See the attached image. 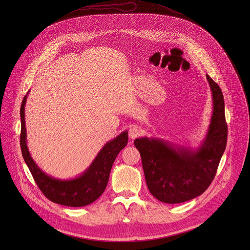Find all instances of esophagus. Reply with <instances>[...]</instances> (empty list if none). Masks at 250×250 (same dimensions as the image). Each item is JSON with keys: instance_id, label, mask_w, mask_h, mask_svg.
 Listing matches in <instances>:
<instances>
[{"instance_id": "34e87169", "label": "esophagus", "mask_w": 250, "mask_h": 250, "mask_svg": "<svg viewBox=\"0 0 250 250\" xmlns=\"http://www.w3.org/2000/svg\"><path fill=\"white\" fill-rule=\"evenodd\" d=\"M141 135H142V129L139 126H133L128 130V137L132 140L139 138Z\"/></svg>"}]
</instances>
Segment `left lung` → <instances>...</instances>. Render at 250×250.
Wrapping results in <instances>:
<instances>
[{
    "label": "left lung",
    "mask_w": 250,
    "mask_h": 250,
    "mask_svg": "<svg viewBox=\"0 0 250 250\" xmlns=\"http://www.w3.org/2000/svg\"><path fill=\"white\" fill-rule=\"evenodd\" d=\"M207 79L214 106L208 134L199 149L174 147L156 138L135 140L148 188L162 203H183L205 192L216 175L226 149L228 128L224 97L213 79L208 75Z\"/></svg>",
    "instance_id": "1"
}]
</instances>
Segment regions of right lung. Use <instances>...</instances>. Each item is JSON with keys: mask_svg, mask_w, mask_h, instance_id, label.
Listing matches in <instances>:
<instances>
[{"mask_svg": "<svg viewBox=\"0 0 250 250\" xmlns=\"http://www.w3.org/2000/svg\"><path fill=\"white\" fill-rule=\"evenodd\" d=\"M26 98L27 95L24 96L20 108V146L24 161L27 164L39 189L49 201L62 206L84 207L95 202L106 188L110 170L116 156L126 146L128 140L126 130L105 144L94 161L82 175L70 180L57 179L42 171L28 151L25 127Z\"/></svg>", "mask_w": 250, "mask_h": 250, "instance_id": "obj_1", "label": "right lung"}]
</instances>
